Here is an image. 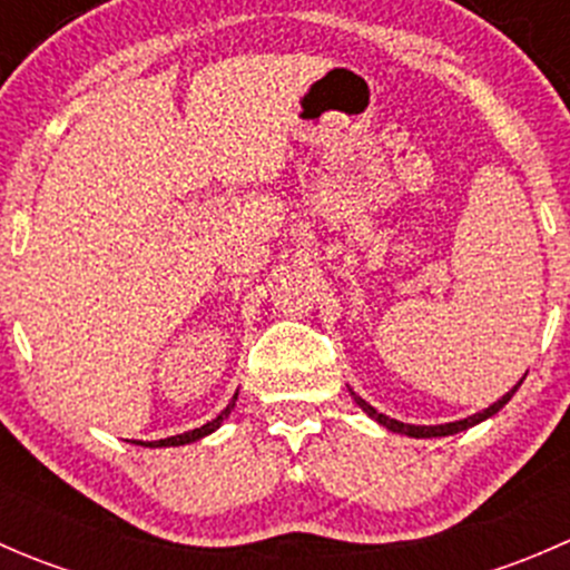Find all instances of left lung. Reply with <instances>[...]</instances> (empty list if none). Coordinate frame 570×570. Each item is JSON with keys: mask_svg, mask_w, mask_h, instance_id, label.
Instances as JSON below:
<instances>
[{"mask_svg": "<svg viewBox=\"0 0 570 570\" xmlns=\"http://www.w3.org/2000/svg\"><path fill=\"white\" fill-rule=\"evenodd\" d=\"M521 381H524V377H521ZM521 381L515 383L513 389H510L508 394L502 396V400H497L493 402V405H488L485 411H480V413H474V416H469V419H461V422H446V424H405V422H396V419H392V416H386V413H377L375 407L370 405V402L366 400H361L358 394L353 392V400H355V405L361 407V411L364 413H370L372 419H375L377 424H383V428L386 430H392V433H402V435H411V439H439V435H455V433H461V430H469V428H474V424H480V422H485V419H491L493 413H499L502 411L504 405H508L510 402V396H513L515 392H519V386H521Z\"/></svg>", "mask_w": 570, "mask_h": 570, "instance_id": "obj_1", "label": "left lung"}]
</instances>
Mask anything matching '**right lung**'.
Here are the masks:
<instances>
[{
    "instance_id": "1",
    "label": "right lung",
    "mask_w": 570,
    "mask_h": 570,
    "mask_svg": "<svg viewBox=\"0 0 570 570\" xmlns=\"http://www.w3.org/2000/svg\"><path fill=\"white\" fill-rule=\"evenodd\" d=\"M234 402H237V394L232 396V402H228L226 407H223L220 413H217L215 419H212V422H206V424H200V428H195V430H187V433H181V435H170V439H159V441H151V444H140L142 446H184V444H193V441H200L204 439V435H209V433H215L217 428H220L223 424V419H228V413L234 411Z\"/></svg>"
}]
</instances>
